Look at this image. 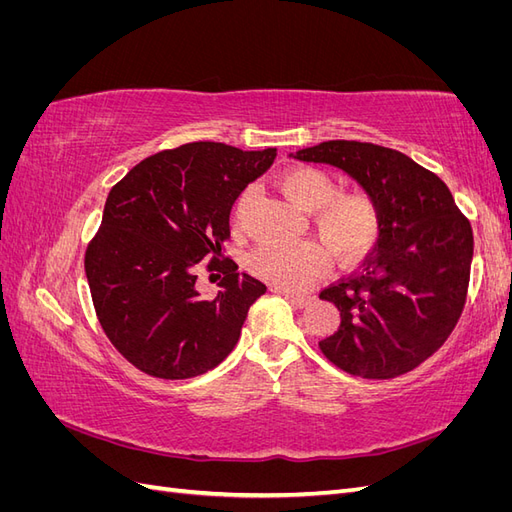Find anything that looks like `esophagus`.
<instances>
[{"label": "esophagus", "instance_id": "1", "mask_svg": "<svg viewBox=\"0 0 512 512\" xmlns=\"http://www.w3.org/2000/svg\"><path fill=\"white\" fill-rule=\"evenodd\" d=\"M277 292H282L284 297H286L292 305H297V307H305L309 301H312V297H307V294H294V292H288V290H277Z\"/></svg>", "mask_w": 512, "mask_h": 512}]
</instances>
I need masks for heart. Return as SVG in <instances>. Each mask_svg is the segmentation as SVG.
<instances>
[{
    "label": "heart",
    "mask_w": 512,
    "mask_h": 512,
    "mask_svg": "<svg viewBox=\"0 0 512 512\" xmlns=\"http://www.w3.org/2000/svg\"><path fill=\"white\" fill-rule=\"evenodd\" d=\"M280 190L292 205L312 213V226L339 265H352L376 245L382 230V213L367 192H339L337 181L316 166H292L280 175ZM247 192L237 200V215ZM262 280L301 290L327 271V252L314 241L260 243L247 260Z\"/></svg>",
    "instance_id": "obj_1"
}]
</instances>
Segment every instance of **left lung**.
<instances>
[{
  "label": "left lung",
  "mask_w": 512,
  "mask_h": 512,
  "mask_svg": "<svg viewBox=\"0 0 512 512\" xmlns=\"http://www.w3.org/2000/svg\"><path fill=\"white\" fill-rule=\"evenodd\" d=\"M290 156L342 168L382 213L363 269L320 292L342 316L318 344L322 354L369 380L412 371L446 342L466 305L474 254L468 218L446 183L401 151L327 141Z\"/></svg>",
  "instance_id": "obj_1"
}]
</instances>
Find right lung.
<instances>
[{
    "instance_id": "obj_1",
    "label": "right lung",
    "mask_w": 512,
    "mask_h": 512,
    "mask_svg": "<svg viewBox=\"0 0 512 512\" xmlns=\"http://www.w3.org/2000/svg\"><path fill=\"white\" fill-rule=\"evenodd\" d=\"M277 149L243 151L198 141L136 164L108 192L85 252L98 320L111 344L153 378L185 380L220 365L237 346L252 303L267 292L222 258L230 209ZM225 273L218 298L195 290V267Z\"/></svg>"
}]
</instances>
